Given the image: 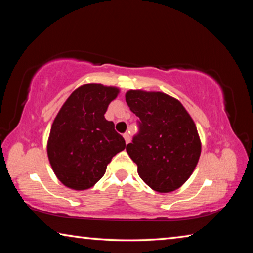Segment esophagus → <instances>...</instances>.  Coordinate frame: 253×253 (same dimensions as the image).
Returning a JSON list of instances; mask_svg holds the SVG:
<instances>
[{
    "mask_svg": "<svg viewBox=\"0 0 253 253\" xmlns=\"http://www.w3.org/2000/svg\"><path fill=\"white\" fill-rule=\"evenodd\" d=\"M124 138H125L126 144H128V143L130 142V135L128 134V132H125V134H124Z\"/></svg>",
    "mask_w": 253,
    "mask_h": 253,
    "instance_id": "34e87169",
    "label": "esophagus"
}]
</instances>
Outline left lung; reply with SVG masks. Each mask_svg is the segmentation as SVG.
Returning a JSON list of instances; mask_svg holds the SVG:
<instances>
[{"instance_id":"obj_1","label":"left lung","mask_w":253,"mask_h":253,"mask_svg":"<svg viewBox=\"0 0 253 253\" xmlns=\"http://www.w3.org/2000/svg\"><path fill=\"white\" fill-rule=\"evenodd\" d=\"M126 102L139 119V131L126 146L140 178L160 193L177 190L198 164L201 140L190 114L163 92L129 90Z\"/></svg>"}]
</instances>
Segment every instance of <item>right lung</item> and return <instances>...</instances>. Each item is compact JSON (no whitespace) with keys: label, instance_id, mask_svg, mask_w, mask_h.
<instances>
[{"label":"right lung","instance_id":"right-lung-1","mask_svg":"<svg viewBox=\"0 0 253 253\" xmlns=\"http://www.w3.org/2000/svg\"><path fill=\"white\" fill-rule=\"evenodd\" d=\"M119 89L87 84L71 93L51 126L46 145L49 162L59 181L72 190L92 187L107 165L125 149V139L105 118Z\"/></svg>","mask_w":253,"mask_h":253}]
</instances>
